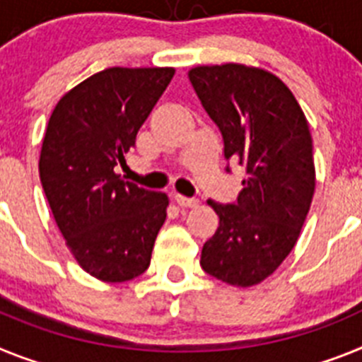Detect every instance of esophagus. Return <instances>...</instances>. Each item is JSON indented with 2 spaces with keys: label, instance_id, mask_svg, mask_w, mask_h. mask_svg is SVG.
Returning <instances> with one entry per match:
<instances>
[{
  "label": "esophagus",
  "instance_id": "obj_1",
  "mask_svg": "<svg viewBox=\"0 0 362 362\" xmlns=\"http://www.w3.org/2000/svg\"><path fill=\"white\" fill-rule=\"evenodd\" d=\"M175 202L180 207H194L199 206V200L189 199V197H184V194H175Z\"/></svg>",
  "mask_w": 362,
  "mask_h": 362
}]
</instances>
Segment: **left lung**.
<instances>
[{"label": "left lung", "instance_id": "8db88e82", "mask_svg": "<svg viewBox=\"0 0 362 362\" xmlns=\"http://www.w3.org/2000/svg\"><path fill=\"white\" fill-rule=\"evenodd\" d=\"M189 81L220 129L224 158L246 169L235 202L207 200L220 222L200 266L247 288L272 275L300 235L315 191L312 134L291 90L272 72L206 65L191 69Z\"/></svg>", "mask_w": 362, "mask_h": 362}]
</instances>
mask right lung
I'll return each mask as SVG.
<instances>
[{
  "label": "right lung",
  "instance_id": "right-lung-1",
  "mask_svg": "<svg viewBox=\"0 0 362 362\" xmlns=\"http://www.w3.org/2000/svg\"><path fill=\"white\" fill-rule=\"evenodd\" d=\"M175 69L111 67L69 90L49 118L40 180L81 268L103 282L142 275L165 220L168 194L116 175Z\"/></svg>",
  "mask_w": 362,
  "mask_h": 362
}]
</instances>
